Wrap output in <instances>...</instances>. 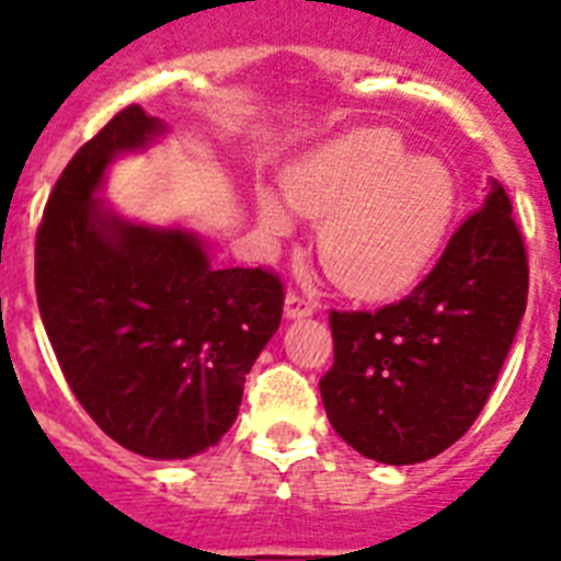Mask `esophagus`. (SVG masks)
Returning <instances> with one entry per match:
<instances>
[{"mask_svg": "<svg viewBox=\"0 0 561 561\" xmlns=\"http://www.w3.org/2000/svg\"><path fill=\"white\" fill-rule=\"evenodd\" d=\"M317 311V300L311 295H300V291H289L286 295V317H311Z\"/></svg>", "mask_w": 561, "mask_h": 561, "instance_id": "1", "label": "esophagus"}]
</instances>
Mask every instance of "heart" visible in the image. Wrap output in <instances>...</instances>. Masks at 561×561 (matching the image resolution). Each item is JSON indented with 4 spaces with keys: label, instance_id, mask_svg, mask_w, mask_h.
<instances>
[{
    "label": "heart",
    "instance_id": "b5f03b06",
    "mask_svg": "<svg viewBox=\"0 0 561 561\" xmlns=\"http://www.w3.org/2000/svg\"><path fill=\"white\" fill-rule=\"evenodd\" d=\"M286 202L320 225V261L356 297L408 289L440 250L453 225L458 187L435 157H410L393 128H359L291 165ZM257 213L270 232L289 230L284 202L261 193Z\"/></svg>",
    "mask_w": 561,
    "mask_h": 561
}]
</instances>
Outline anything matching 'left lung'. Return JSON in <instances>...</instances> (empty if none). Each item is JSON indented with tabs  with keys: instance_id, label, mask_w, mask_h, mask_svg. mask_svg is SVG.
<instances>
[{
	"instance_id": "8db88e82",
	"label": "left lung",
	"mask_w": 561,
	"mask_h": 561,
	"mask_svg": "<svg viewBox=\"0 0 561 561\" xmlns=\"http://www.w3.org/2000/svg\"><path fill=\"white\" fill-rule=\"evenodd\" d=\"M528 304V252L494 182L430 275L376 311H334V365L320 379L331 427L379 463L435 458L492 396Z\"/></svg>"
}]
</instances>
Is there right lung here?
<instances>
[{"instance_id":"add662e5","label":"right lung","mask_w":561,"mask_h":561,"mask_svg":"<svg viewBox=\"0 0 561 561\" xmlns=\"http://www.w3.org/2000/svg\"><path fill=\"white\" fill-rule=\"evenodd\" d=\"M162 131L137 103L78 148L36 232V300L69 390L121 447L182 460L230 430L284 314L272 270H216L199 238L128 225L92 196L114 153Z\"/></svg>"}]
</instances>
